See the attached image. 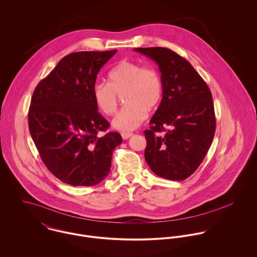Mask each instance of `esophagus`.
Here are the masks:
<instances>
[{"label":"esophagus","instance_id":"obj_1","mask_svg":"<svg viewBox=\"0 0 257 257\" xmlns=\"http://www.w3.org/2000/svg\"><path fill=\"white\" fill-rule=\"evenodd\" d=\"M131 137H133V134L131 133H121L122 140H128Z\"/></svg>","mask_w":257,"mask_h":257}]
</instances>
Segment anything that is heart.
<instances>
[{"instance_id":"heart-1","label":"heart","mask_w":257,"mask_h":257,"mask_svg":"<svg viewBox=\"0 0 257 257\" xmlns=\"http://www.w3.org/2000/svg\"><path fill=\"white\" fill-rule=\"evenodd\" d=\"M109 83L96 82L92 88L94 102L102 113L111 115L123 94L125 106L112 119V126L122 132L139 127L147 118V110H155L162 99L163 85L159 72L152 66L120 61L109 73Z\"/></svg>"}]
</instances>
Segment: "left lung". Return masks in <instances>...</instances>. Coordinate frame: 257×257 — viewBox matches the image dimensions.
<instances>
[{
    "instance_id": "left-lung-1",
    "label": "left lung",
    "mask_w": 257,
    "mask_h": 257,
    "mask_svg": "<svg viewBox=\"0 0 257 257\" xmlns=\"http://www.w3.org/2000/svg\"><path fill=\"white\" fill-rule=\"evenodd\" d=\"M158 65L162 100L145 131V157L159 177L181 181L202 163L212 145L216 117L211 91L182 56L164 47L135 48ZM166 132L161 137L156 132Z\"/></svg>"
}]
</instances>
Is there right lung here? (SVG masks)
Wrapping results in <instances>:
<instances>
[{"mask_svg": "<svg viewBox=\"0 0 257 257\" xmlns=\"http://www.w3.org/2000/svg\"><path fill=\"white\" fill-rule=\"evenodd\" d=\"M116 53L79 51L63 57L37 84L29 110V127L43 163L59 180L93 186L109 174L112 151L122 139L108 133L109 122L92 96L100 69Z\"/></svg>", "mask_w": 257, "mask_h": 257, "instance_id": "right-lung-1", "label": "right lung"}]
</instances>
